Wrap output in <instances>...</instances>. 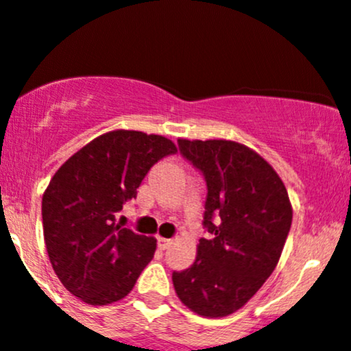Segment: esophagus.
I'll list each match as a JSON object with an SVG mask.
<instances>
[{"instance_id":"esophagus-1","label":"esophagus","mask_w":351,"mask_h":351,"mask_svg":"<svg viewBox=\"0 0 351 351\" xmlns=\"http://www.w3.org/2000/svg\"><path fill=\"white\" fill-rule=\"evenodd\" d=\"M171 243H173L171 239H165V237H160V239H158V247L162 249V251H165V249L170 247Z\"/></svg>"}]
</instances>
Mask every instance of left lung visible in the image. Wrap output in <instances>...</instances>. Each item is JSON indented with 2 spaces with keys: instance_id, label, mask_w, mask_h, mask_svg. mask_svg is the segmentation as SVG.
Wrapping results in <instances>:
<instances>
[{
  "instance_id": "8db88e82",
  "label": "left lung",
  "mask_w": 351,
  "mask_h": 351,
  "mask_svg": "<svg viewBox=\"0 0 351 351\" xmlns=\"http://www.w3.org/2000/svg\"><path fill=\"white\" fill-rule=\"evenodd\" d=\"M180 153L206 180L203 226L191 267L173 272L180 300L201 317L234 313L263 287L292 224L287 189L274 168L231 140H178Z\"/></svg>"
}]
</instances>
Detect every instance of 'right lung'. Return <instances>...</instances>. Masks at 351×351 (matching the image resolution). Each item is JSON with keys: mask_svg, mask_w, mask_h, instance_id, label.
<instances>
[{"mask_svg": "<svg viewBox=\"0 0 351 351\" xmlns=\"http://www.w3.org/2000/svg\"><path fill=\"white\" fill-rule=\"evenodd\" d=\"M171 140L135 130L97 136L71 156L43 195V228L56 276L88 305L123 299L153 259L155 237L115 224Z\"/></svg>", "mask_w": 351, "mask_h": 351, "instance_id": "add662e5", "label": "right lung"}]
</instances>
